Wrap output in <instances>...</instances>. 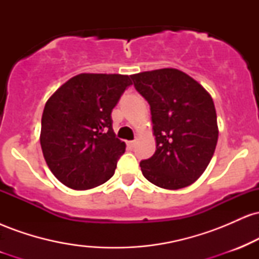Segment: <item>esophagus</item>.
Instances as JSON below:
<instances>
[{"label":"esophagus","mask_w":259,"mask_h":259,"mask_svg":"<svg viewBox=\"0 0 259 259\" xmlns=\"http://www.w3.org/2000/svg\"><path fill=\"white\" fill-rule=\"evenodd\" d=\"M126 145H127V147H129V148H134V147H135V141H127Z\"/></svg>","instance_id":"34e87169"}]
</instances>
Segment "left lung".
<instances>
[{
  "mask_svg": "<svg viewBox=\"0 0 259 259\" xmlns=\"http://www.w3.org/2000/svg\"><path fill=\"white\" fill-rule=\"evenodd\" d=\"M151 108L156 152L140 162L154 185L178 190L206 170L218 141L217 113L203 86L174 68L130 75Z\"/></svg>",
  "mask_w": 259,
  "mask_h": 259,
  "instance_id": "1",
  "label": "left lung"
}]
</instances>
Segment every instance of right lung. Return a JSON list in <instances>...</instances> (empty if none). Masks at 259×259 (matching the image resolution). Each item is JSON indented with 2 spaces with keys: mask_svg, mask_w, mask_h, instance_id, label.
Instances as JSON below:
<instances>
[{
  "mask_svg": "<svg viewBox=\"0 0 259 259\" xmlns=\"http://www.w3.org/2000/svg\"><path fill=\"white\" fill-rule=\"evenodd\" d=\"M132 84L127 75L82 73L47 100L40 144L50 170L65 186L89 190L113 177L125 144L113 132L112 109Z\"/></svg>",
  "mask_w": 259,
  "mask_h": 259,
  "instance_id": "obj_1",
  "label": "right lung"
}]
</instances>
